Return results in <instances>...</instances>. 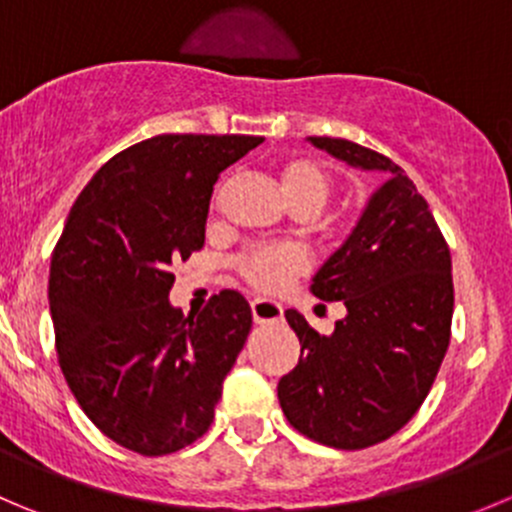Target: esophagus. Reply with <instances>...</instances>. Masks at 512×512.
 I'll return each mask as SVG.
<instances>
[{
    "instance_id": "34e87169",
    "label": "esophagus",
    "mask_w": 512,
    "mask_h": 512,
    "mask_svg": "<svg viewBox=\"0 0 512 512\" xmlns=\"http://www.w3.org/2000/svg\"><path fill=\"white\" fill-rule=\"evenodd\" d=\"M252 317H255V322H277L282 320V305L275 300H265V297H257V300H252Z\"/></svg>"
}]
</instances>
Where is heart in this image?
<instances>
[{
	"instance_id": "heart-1",
	"label": "heart",
	"mask_w": 512,
	"mask_h": 512,
	"mask_svg": "<svg viewBox=\"0 0 512 512\" xmlns=\"http://www.w3.org/2000/svg\"><path fill=\"white\" fill-rule=\"evenodd\" d=\"M277 177H280L282 190H285L287 200L295 210L317 212L332 192V182L325 167L317 165L310 157H287V160H282L277 165ZM220 192H217V197H220ZM237 270H240L242 280L255 287V290L277 292L307 270V260L295 247H252L245 255H240Z\"/></svg>"
}]
</instances>
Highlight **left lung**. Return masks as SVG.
<instances>
[{"instance_id":"8db88e82","label":"left lung","mask_w":512,"mask_h":512,"mask_svg":"<svg viewBox=\"0 0 512 512\" xmlns=\"http://www.w3.org/2000/svg\"><path fill=\"white\" fill-rule=\"evenodd\" d=\"M310 142L388 180L312 277V295L345 305L335 332L320 335L297 310L285 312L302 350L277 400L315 443L362 450L398 433L433 388L450 345L453 265L428 202L390 157L337 137Z\"/></svg>"}]
</instances>
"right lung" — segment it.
I'll return each mask as SVG.
<instances>
[{"label": "right lung", "mask_w": 512, "mask_h": 512, "mask_svg": "<svg viewBox=\"0 0 512 512\" xmlns=\"http://www.w3.org/2000/svg\"><path fill=\"white\" fill-rule=\"evenodd\" d=\"M250 135H157L99 167L69 210L49 267L54 345L89 420L140 455L207 433L252 327L237 290L200 315L170 305L172 265L205 245L212 187Z\"/></svg>", "instance_id": "add662e5"}]
</instances>
